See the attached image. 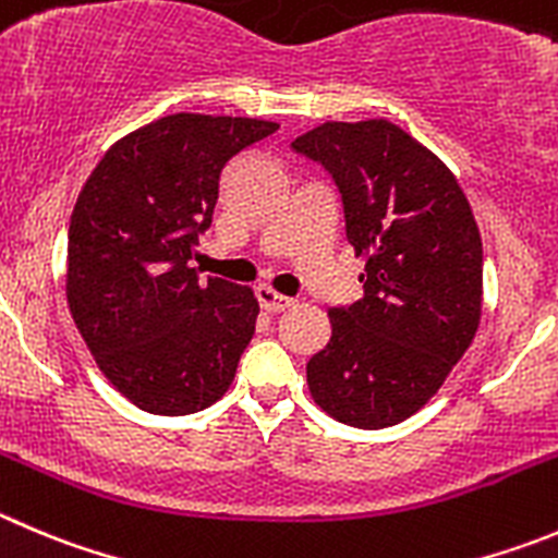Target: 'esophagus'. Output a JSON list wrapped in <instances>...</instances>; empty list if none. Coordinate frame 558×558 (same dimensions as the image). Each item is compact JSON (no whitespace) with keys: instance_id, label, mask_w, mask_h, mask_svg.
<instances>
[{"instance_id":"obj_1","label":"esophagus","mask_w":558,"mask_h":558,"mask_svg":"<svg viewBox=\"0 0 558 558\" xmlns=\"http://www.w3.org/2000/svg\"><path fill=\"white\" fill-rule=\"evenodd\" d=\"M255 296H258L262 308L269 311V314H280V311H286L294 305V300H291V296L278 294V291L269 289V286H258V289H255Z\"/></svg>"}]
</instances>
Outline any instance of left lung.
Here are the masks:
<instances>
[{"instance_id": "obj_1", "label": "left lung", "mask_w": 558, "mask_h": 558, "mask_svg": "<svg viewBox=\"0 0 558 558\" xmlns=\"http://www.w3.org/2000/svg\"><path fill=\"white\" fill-rule=\"evenodd\" d=\"M319 161L366 258L363 296L330 308L308 361L314 402L341 424L383 429L418 413L482 319V236L454 173L397 123L327 121L291 143Z\"/></svg>"}]
</instances>
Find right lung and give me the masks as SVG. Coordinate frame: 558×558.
Instances as JSON below:
<instances>
[{
	"instance_id": "right-lung-1",
	"label": "right lung",
	"mask_w": 558,
	"mask_h": 558,
	"mask_svg": "<svg viewBox=\"0 0 558 558\" xmlns=\"http://www.w3.org/2000/svg\"><path fill=\"white\" fill-rule=\"evenodd\" d=\"M278 129L168 114L118 140L76 197L68 308L104 377L145 413H197L231 388L258 300L247 286L201 280L190 258L228 161Z\"/></svg>"
}]
</instances>
